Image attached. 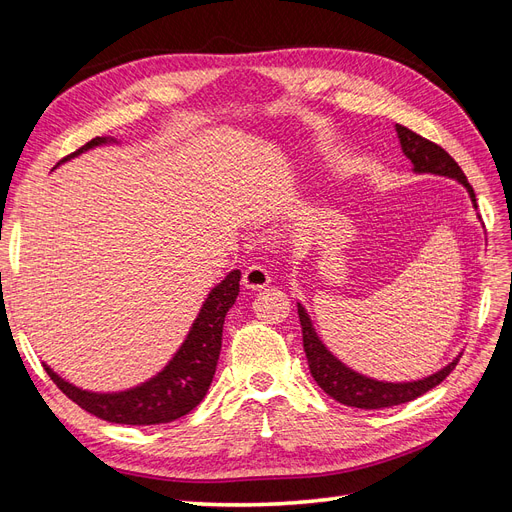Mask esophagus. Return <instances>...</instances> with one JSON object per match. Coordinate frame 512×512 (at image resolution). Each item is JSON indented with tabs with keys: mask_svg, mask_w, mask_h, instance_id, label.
<instances>
[{
	"mask_svg": "<svg viewBox=\"0 0 512 512\" xmlns=\"http://www.w3.org/2000/svg\"><path fill=\"white\" fill-rule=\"evenodd\" d=\"M241 282H243L245 288H250V290H262L265 286H269L271 277H269L267 269L252 265L250 269H245V273H243V277H241Z\"/></svg>",
	"mask_w": 512,
	"mask_h": 512,
	"instance_id": "obj_1",
	"label": "esophagus"
}]
</instances>
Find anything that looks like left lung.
<instances>
[{"mask_svg":"<svg viewBox=\"0 0 512 512\" xmlns=\"http://www.w3.org/2000/svg\"><path fill=\"white\" fill-rule=\"evenodd\" d=\"M401 151L406 153V158L412 162L414 173H431V175H442L448 179L459 181L463 188L468 190L472 205L476 209V196L472 185L468 183L463 170L459 164L448 156V153L436 145L427 141V138L418 136L416 132L408 130L406 126H395ZM299 320L303 329V350L309 363V371H312L314 380L318 382L320 389L333 397L335 401L344 406L352 408H363V410H380V408H391L399 404H408V401L425 395L431 391L433 386H438L459 363V356L448 363L444 369L436 371L433 376H427L423 380L414 382H380L374 378H367L363 374H356L354 369L346 367L342 361L335 359V356L327 350L316 335V329L312 327V320H309L305 307L299 303Z\"/></svg>","mask_w":512,"mask_h":512,"instance_id":"1","label":"left lung"}]
</instances>
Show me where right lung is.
<instances>
[{"instance_id": "add662e5", "label": "right lung", "mask_w": 512, "mask_h": 512, "mask_svg": "<svg viewBox=\"0 0 512 512\" xmlns=\"http://www.w3.org/2000/svg\"><path fill=\"white\" fill-rule=\"evenodd\" d=\"M108 143H115V138L96 136L94 141L76 149L61 162ZM239 280L241 271L235 269L209 292L177 354L158 376L141 386L121 393H91L59 378L49 365H44L46 374L74 404L102 421L119 425H160L175 421V418L192 412L209 391L222 350L224 318L237 301Z\"/></svg>"}]
</instances>
